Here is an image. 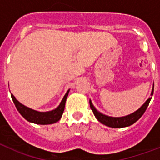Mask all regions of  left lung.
I'll return each mask as SVG.
<instances>
[{
    "mask_svg": "<svg viewBox=\"0 0 160 160\" xmlns=\"http://www.w3.org/2000/svg\"><path fill=\"white\" fill-rule=\"evenodd\" d=\"M153 92L154 87H152L151 95H153ZM151 99H152V98H149L141 106L140 108H138L137 111H135V112H133L131 113V114H128V115H126V116L122 117H111L108 116V115H106V114H102V113L99 112V111H98L97 109L94 107V106L93 105L92 102H91L90 99V106L91 110L93 111L94 116H95L96 118H97L101 123H102L103 125L107 126V127H110V128H126V127H129V126L132 125V124L135 123V122H137V121L142 117V115L144 114V112L146 111Z\"/></svg>",
    "mask_w": 160,
    "mask_h": 160,
    "instance_id": "obj_1",
    "label": "left lung"
}]
</instances>
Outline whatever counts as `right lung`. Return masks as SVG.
I'll use <instances>...</instances> for the list:
<instances>
[{"label": "right lung", "mask_w": 160, "mask_h": 160, "mask_svg": "<svg viewBox=\"0 0 160 160\" xmlns=\"http://www.w3.org/2000/svg\"><path fill=\"white\" fill-rule=\"evenodd\" d=\"M69 92H70V89L67 90V92L66 93L62 100V102H61L57 108L53 109L52 111H46V112H41V111H35L33 109L25 107V105L22 104L19 101H18L12 94H11V97H12V101H13L14 104L16 106L18 111L27 121L32 122V123L47 125V124L55 123L58 121H59L60 118H62Z\"/></svg>", "instance_id": "obj_1"}]
</instances>
